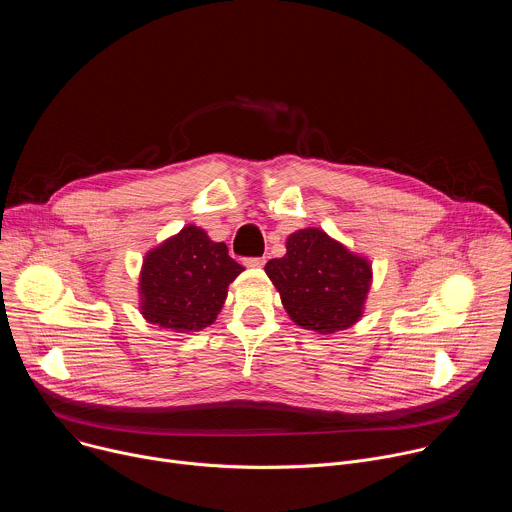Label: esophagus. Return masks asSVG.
Instances as JSON below:
<instances>
[{
    "label": "esophagus",
    "mask_w": 512,
    "mask_h": 512,
    "mask_svg": "<svg viewBox=\"0 0 512 512\" xmlns=\"http://www.w3.org/2000/svg\"><path fill=\"white\" fill-rule=\"evenodd\" d=\"M245 265L247 267H263L265 265V257H247Z\"/></svg>",
    "instance_id": "obj_1"
}]
</instances>
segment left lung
Listing matches in <instances>:
<instances>
[{"mask_svg":"<svg viewBox=\"0 0 512 512\" xmlns=\"http://www.w3.org/2000/svg\"><path fill=\"white\" fill-rule=\"evenodd\" d=\"M287 253L265 273L277 287L289 318L306 330L332 334L362 316L371 287V265L320 229L289 235Z\"/></svg>","mask_w":512,"mask_h":512,"instance_id":"1","label":"left lung"}]
</instances>
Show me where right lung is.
Here are the masks:
<instances>
[{"instance_id":"1","label":"right lung","mask_w":512,"mask_h":512,"mask_svg":"<svg viewBox=\"0 0 512 512\" xmlns=\"http://www.w3.org/2000/svg\"><path fill=\"white\" fill-rule=\"evenodd\" d=\"M243 269L225 243H212L198 227H184L145 255L139 277L141 314L174 332L202 330L216 320L229 283Z\"/></svg>"}]
</instances>
